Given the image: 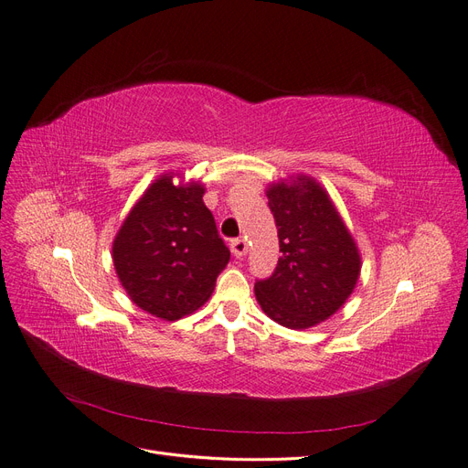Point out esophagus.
<instances>
[{
    "instance_id": "esophagus-1",
    "label": "esophagus",
    "mask_w": 468,
    "mask_h": 468,
    "mask_svg": "<svg viewBox=\"0 0 468 468\" xmlns=\"http://www.w3.org/2000/svg\"><path fill=\"white\" fill-rule=\"evenodd\" d=\"M231 252L237 258H242L249 252V242L245 239H233L231 240Z\"/></svg>"
}]
</instances>
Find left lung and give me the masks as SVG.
<instances>
[{
  "instance_id": "8db88e82",
  "label": "left lung",
  "mask_w": 468,
  "mask_h": 468,
  "mask_svg": "<svg viewBox=\"0 0 468 468\" xmlns=\"http://www.w3.org/2000/svg\"><path fill=\"white\" fill-rule=\"evenodd\" d=\"M266 195L282 254L273 275L256 281V300L282 327H315L354 292L361 271L357 245L314 177L281 179L268 186Z\"/></svg>"
}]
</instances>
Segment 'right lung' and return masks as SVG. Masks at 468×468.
Instances as JSON below:
<instances>
[{"mask_svg": "<svg viewBox=\"0 0 468 468\" xmlns=\"http://www.w3.org/2000/svg\"><path fill=\"white\" fill-rule=\"evenodd\" d=\"M176 176L153 181L112 240L114 270L130 300L166 321L198 310L231 256L202 200L205 186H176Z\"/></svg>", "mask_w": 468, "mask_h": 468, "instance_id": "right-lung-1", "label": "right lung"}]
</instances>
